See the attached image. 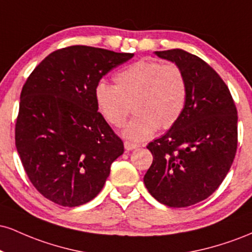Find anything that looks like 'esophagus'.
I'll return each mask as SVG.
<instances>
[{"label": "esophagus", "mask_w": 252, "mask_h": 252, "mask_svg": "<svg viewBox=\"0 0 252 252\" xmlns=\"http://www.w3.org/2000/svg\"><path fill=\"white\" fill-rule=\"evenodd\" d=\"M124 148H126V152H130V150L138 148V144H135V143H131V142H128V141H126V142H124Z\"/></svg>", "instance_id": "esophagus-1"}]
</instances>
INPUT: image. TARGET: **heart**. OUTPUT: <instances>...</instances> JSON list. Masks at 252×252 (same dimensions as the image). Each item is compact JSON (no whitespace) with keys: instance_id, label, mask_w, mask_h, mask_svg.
<instances>
[{"instance_id":"heart-1","label":"heart","mask_w":252,"mask_h":252,"mask_svg":"<svg viewBox=\"0 0 252 252\" xmlns=\"http://www.w3.org/2000/svg\"><path fill=\"white\" fill-rule=\"evenodd\" d=\"M116 86L104 80L94 90L98 111L106 122L121 126L131 111L136 115L124 126L122 135L140 142L162 129L172 128L186 108L189 86L184 72L174 63L140 60L115 76Z\"/></svg>"}]
</instances>
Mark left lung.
Wrapping results in <instances>:
<instances>
[{"instance_id": "8db88e82", "label": "left lung", "mask_w": 252, "mask_h": 252, "mask_svg": "<svg viewBox=\"0 0 252 252\" xmlns=\"http://www.w3.org/2000/svg\"><path fill=\"white\" fill-rule=\"evenodd\" d=\"M155 54L181 68L189 96L180 120L147 147L153 163L143 181L161 204L187 207L209 198L230 170L237 150V109L226 84L200 58L182 50Z\"/></svg>"}]
</instances>
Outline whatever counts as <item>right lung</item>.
<instances>
[{
	"mask_svg": "<svg viewBox=\"0 0 252 252\" xmlns=\"http://www.w3.org/2000/svg\"><path fill=\"white\" fill-rule=\"evenodd\" d=\"M134 57L71 46L34 68L20 96L15 144L33 186L62 206L86 204L103 189L122 140L98 112L96 84Z\"/></svg>",
	"mask_w": 252,
	"mask_h": 252,
	"instance_id": "add662e5",
	"label": "right lung"
}]
</instances>
